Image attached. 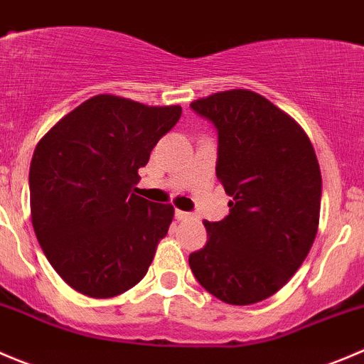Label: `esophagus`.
<instances>
[{
	"instance_id": "34e87169",
	"label": "esophagus",
	"mask_w": 364,
	"mask_h": 364,
	"mask_svg": "<svg viewBox=\"0 0 364 364\" xmlns=\"http://www.w3.org/2000/svg\"><path fill=\"white\" fill-rule=\"evenodd\" d=\"M175 218L178 219V221H189V219H193V214L191 212H183V210H175Z\"/></svg>"
}]
</instances>
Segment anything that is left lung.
Returning a JSON list of instances; mask_svg holds the SVG:
<instances>
[{"label": "left lung", "mask_w": 364, "mask_h": 364, "mask_svg": "<svg viewBox=\"0 0 364 364\" xmlns=\"http://www.w3.org/2000/svg\"><path fill=\"white\" fill-rule=\"evenodd\" d=\"M218 129V166L230 214L203 221L207 244L189 255L201 287L233 306L274 296L301 267L320 219L322 175L308 134L251 90L191 102Z\"/></svg>", "instance_id": "left-lung-1"}]
</instances>
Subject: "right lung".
Masks as SVG:
<instances>
[{
	"mask_svg": "<svg viewBox=\"0 0 364 364\" xmlns=\"http://www.w3.org/2000/svg\"><path fill=\"white\" fill-rule=\"evenodd\" d=\"M181 114V106L100 93L37 143L30 166L35 235L60 278L82 296H120L149 271L175 208L132 187Z\"/></svg>",
	"mask_w": 364,
	"mask_h": 364,
	"instance_id": "1",
	"label": "right lung"
}]
</instances>
